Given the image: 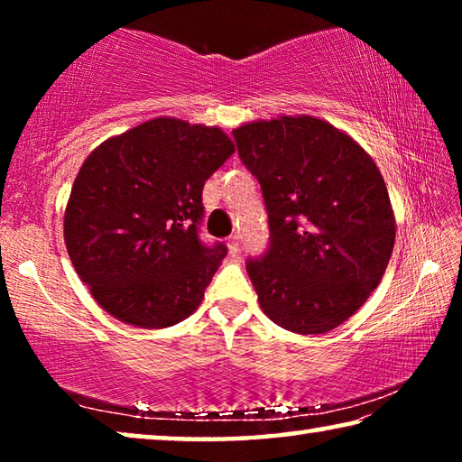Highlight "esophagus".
<instances>
[{"label": "esophagus", "mask_w": 462, "mask_h": 462, "mask_svg": "<svg viewBox=\"0 0 462 462\" xmlns=\"http://www.w3.org/2000/svg\"><path fill=\"white\" fill-rule=\"evenodd\" d=\"M228 250H230V254H238V250H240L238 236H230L228 238Z\"/></svg>", "instance_id": "1"}]
</instances>
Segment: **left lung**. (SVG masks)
<instances>
[{
	"instance_id": "8db88e82",
	"label": "left lung",
	"mask_w": 462,
	"mask_h": 462,
	"mask_svg": "<svg viewBox=\"0 0 462 462\" xmlns=\"http://www.w3.org/2000/svg\"><path fill=\"white\" fill-rule=\"evenodd\" d=\"M232 136L269 216V246L246 259L263 311L289 332L334 330L369 300L393 253L395 220L377 165L310 116L246 124Z\"/></svg>"
}]
</instances>
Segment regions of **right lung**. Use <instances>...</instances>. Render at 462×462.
<instances>
[{
	"label": "right lung",
	"instance_id": "right-lung-1",
	"mask_svg": "<svg viewBox=\"0 0 462 462\" xmlns=\"http://www.w3.org/2000/svg\"><path fill=\"white\" fill-rule=\"evenodd\" d=\"M232 152L220 128L156 118L88 156L69 198L65 245L107 314L167 328L198 310L228 253L199 236L201 193Z\"/></svg>",
	"mask_w": 462,
	"mask_h": 462
}]
</instances>
